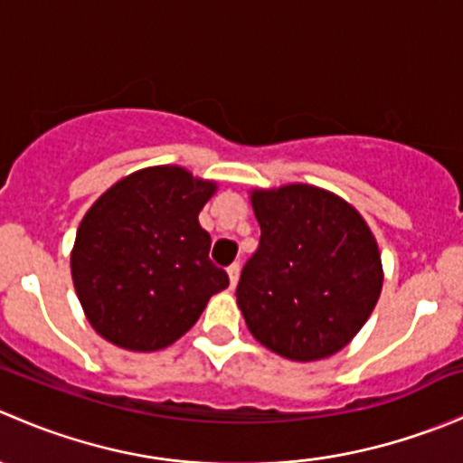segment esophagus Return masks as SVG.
Instances as JSON below:
<instances>
[{
	"label": "esophagus",
	"instance_id": "esophagus-1",
	"mask_svg": "<svg viewBox=\"0 0 463 463\" xmlns=\"http://www.w3.org/2000/svg\"><path fill=\"white\" fill-rule=\"evenodd\" d=\"M228 279H231V288L237 287V282H240V264H231L228 266Z\"/></svg>",
	"mask_w": 463,
	"mask_h": 463
}]
</instances>
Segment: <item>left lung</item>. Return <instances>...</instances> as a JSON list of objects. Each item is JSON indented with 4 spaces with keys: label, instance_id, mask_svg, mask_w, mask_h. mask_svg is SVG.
<instances>
[{
    "label": "left lung",
    "instance_id": "obj_1",
    "mask_svg": "<svg viewBox=\"0 0 463 463\" xmlns=\"http://www.w3.org/2000/svg\"><path fill=\"white\" fill-rule=\"evenodd\" d=\"M260 246L237 284V307L266 349L298 363L352 343L374 311L383 264L352 203L309 184L250 190Z\"/></svg>",
    "mask_w": 463,
    "mask_h": 463
}]
</instances>
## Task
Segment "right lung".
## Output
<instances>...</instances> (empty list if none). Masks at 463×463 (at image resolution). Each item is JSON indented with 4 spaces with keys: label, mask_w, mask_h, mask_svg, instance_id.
<instances>
[{
    "label": "right lung",
    "mask_w": 463,
    "mask_h": 463,
    "mask_svg": "<svg viewBox=\"0 0 463 463\" xmlns=\"http://www.w3.org/2000/svg\"><path fill=\"white\" fill-rule=\"evenodd\" d=\"M214 181L181 165H154L116 181L82 217L71 278L89 325L116 347L156 352L179 340L226 270L208 260L199 213Z\"/></svg>",
    "instance_id": "1"
}]
</instances>
